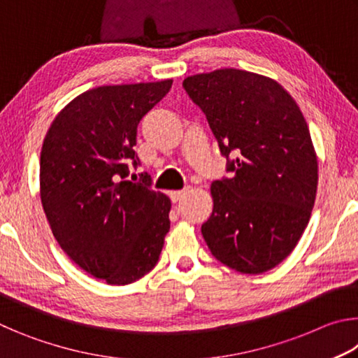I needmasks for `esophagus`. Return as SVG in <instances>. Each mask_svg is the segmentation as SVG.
Returning <instances> with one entry per match:
<instances>
[{
  "instance_id": "34e87169",
  "label": "esophagus",
  "mask_w": 358,
  "mask_h": 358,
  "mask_svg": "<svg viewBox=\"0 0 358 358\" xmlns=\"http://www.w3.org/2000/svg\"><path fill=\"white\" fill-rule=\"evenodd\" d=\"M186 196V189H181V191H172L171 192V199L173 202H178V201H181V199H183Z\"/></svg>"
}]
</instances>
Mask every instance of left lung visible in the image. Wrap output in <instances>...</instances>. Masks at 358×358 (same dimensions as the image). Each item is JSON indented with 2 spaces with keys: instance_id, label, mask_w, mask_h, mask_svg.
Listing matches in <instances>:
<instances>
[{
  "instance_id": "left-lung-1",
  "label": "left lung",
  "mask_w": 358,
  "mask_h": 358,
  "mask_svg": "<svg viewBox=\"0 0 358 358\" xmlns=\"http://www.w3.org/2000/svg\"><path fill=\"white\" fill-rule=\"evenodd\" d=\"M227 159L211 183L213 213L202 224L210 251L240 273L259 275L299 243L317 191V157L306 120L273 78L217 69L185 78Z\"/></svg>"
}]
</instances>
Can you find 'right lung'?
Wrapping results in <instances>:
<instances>
[{
  "instance_id": "obj_1",
  "label": "right lung",
  "mask_w": 358,
  "mask_h": 358,
  "mask_svg": "<svg viewBox=\"0 0 358 358\" xmlns=\"http://www.w3.org/2000/svg\"><path fill=\"white\" fill-rule=\"evenodd\" d=\"M171 87L169 78L88 90L57 115L42 145L41 201L53 237L113 286L153 270L171 229V199L151 189L147 172L128 180L141 164L137 126Z\"/></svg>"
}]
</instances>
